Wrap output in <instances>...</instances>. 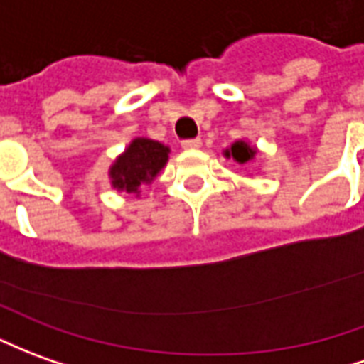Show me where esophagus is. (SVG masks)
<instances>
[{"instance_id":"34e87169","label":"esophagus","mask_w":364,"mask_h":364,"mask_svg":"<svg viewBox=\"0 0 364 364\" xmlns=\"http://www.w3.org/2000/svg\"><path fill=\"white\" fill-rule=\"evenodd\" d=\"M181 146L185 147V149H197V147H200V139L199 138H191V139H183Z\"/></svg>"}]
</instances>
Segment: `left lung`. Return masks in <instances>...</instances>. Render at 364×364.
I'll return each instance as SVG.
<instances>
[{
    "label": "left lung",
    "mask_w": 364,
    "mask_h": 364,
    "mask_svg": "<svg viewBox=\"0 0 364 364\" xmlns=\"http://www.w3.org/2000/svg\"><path fill=\"white\" fill-rule=\"evenodd\" d=\"M226 156L232 157L235 161L244 165V164H248V161L256 156V151H254L252 147L248 146V144H244V141H236V144H232V147L226 151Z\"/></svg>",
    "instance_id": "1"
}]
</instances>
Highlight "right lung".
<instances>
[{
  "label": "right lung",
  "instance_id": "1",
  "mask_svg": "<svg viewBox=\"0 0 364 364\" xmlns=\"http://www.w3.org/2000/svg\"><path fill=\"white\" fill-rule=\"evenodd\" d=\"M167 154L169 149L159 141L146 138L134 139L124 156L118 157V161L112 165V185L116 189L136 193L141 183H149L161 171L167 161Z\"/></svg>",
  "mask_w": 364,
  "mask_h": 364
}]
</instances>
